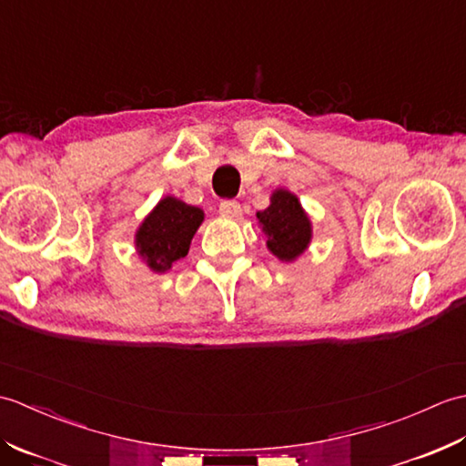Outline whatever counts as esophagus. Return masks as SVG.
I'll return each instance as SVG.
<instances>
[{"mask_svg": "<svg viewBox=\"0 0 466 466\" xmlns=\"http://www.w3.org/2000/svg\"><path fill=\"white\" fill-rule=\"evenodd\" d=\"M220 212L224 214V216H230V218H234V216H240V204L236 202V200H222L220 202Z\"/></svg>", "mask_w": 466, "mask_h": 466, "instance_id": "1", "label": "esophagus"}]
</instances>
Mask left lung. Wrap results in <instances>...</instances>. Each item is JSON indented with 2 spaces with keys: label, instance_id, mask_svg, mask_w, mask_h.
Instances as JSON below:
<instances>
[{
  "label": "left lung",
  "instance_id": "left-lung-1",
  "mask_svg": "<svg viewBox=\"0 0 466 466\" xmlns=\"http://www.w3.org/2000/svg\"><path fill=\"white\" fill-rule=\"evenodd\" d=\"M266 246L282 262H292L309 248L312 238V224L292 192L279 187L270 196V206L256 214Z\"/></svg>",
  "mask_w": 466,
  "mask_h": 466
}]
</instances>
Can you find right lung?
<instances>
[{
  "label": "right lung",
  "instance_id": "obj_1",
  "mask_svg": "<svg viewBox=\"0 0 466 466\" xmlns=\"http://www.w3.org/2000/svg\"><path fill=\"white\" fill-rule=\"evenodd\" d=\"M202 220L204 212L200 208L177 200L174 196L162 198L137 228V254L154 272L170 270L172 264L184 258L190 250V242Z\"/></svg>",
  "mask_w": 466,
  "mask_h": 466
}]
</instances>
